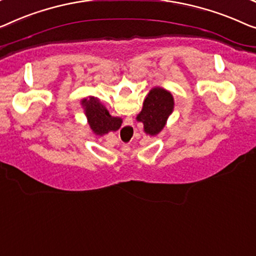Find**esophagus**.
Listing matches in <instances>:
<instances>
[{
    "mask_svg": "<svg viewBox=\"0 0 256 256\" xmlns=\"http://www.w3.org/2000/svg\"><path fill=\"white\" fill-rule=\"evenodd\" d=\"M128 125H130V124H128ZM128 128H130V126H128Z\"/></svg>",
    "mask_w": 256,
    "mask_h": 256,
    "instance_id": "esophagus-1",
    "label": "esophagus"
}]
</instances>
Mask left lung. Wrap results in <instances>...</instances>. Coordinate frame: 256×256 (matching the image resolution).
<instances>
[{
    "instance_id": "1",
    "label": "left lung",
    "mask_w": 256,
    "mask_h": 256,
    "mask_svg": "<svg viewBox=\"0 0 256 256\" xmlns=\"http://www.w3.org/2000/svg\"><path fill=\"white\" fill-rule=\"evenodd\" d=\"M174 106V98L170 92L161 87H155L144 98L142 110L136 116V120L144 124V130L147 134H158L166 126Z\"/></svg>"
}]
</instances>
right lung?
Returning a JSON list of instances; mask_svg holds the SVG:
<instances>
[{"instance_id": "right-lung-1", "label": "right lung", "mask_w": 256, "mask_h": 256, "mask_svg": "<svg viewBox=\"0 0 256 256\" xmlns=\"http://www.w3.org/2000/svg\"><path fill=\"white\" fill-rule=\"evenodd\" d=\"M82 104L85 109L87 120L95 134L104 136L110 131H117L122 125V118L112 117L106 106L96 98H84Z\"/></svg>"}]
</instances>
